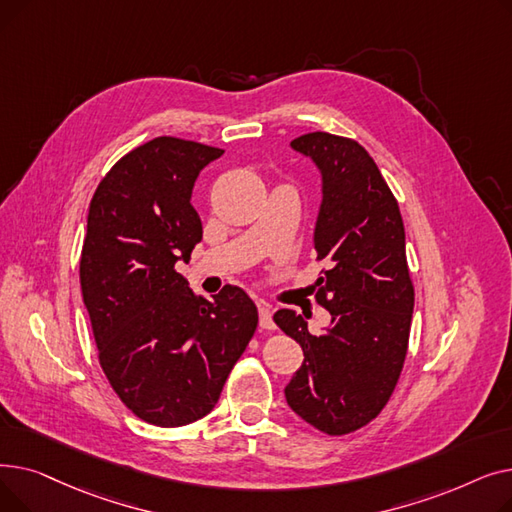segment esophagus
<instances>
[{
  "label": "esophagus",
  "mask_w": 512,
  "mask_h": 512,
  "mask_svg": "<svg viewBox=\"0 0 512 512\" xmlns=\"http://www.w3.org/2000/svg\"><path fill=\"white\" fill-rule=\"evenodd\" d=\"M259 326L261 330H274V319H272V311L265 303L259 305Z\"/></svg>",
  "instance_id": "34e87169"
}]
</instances>
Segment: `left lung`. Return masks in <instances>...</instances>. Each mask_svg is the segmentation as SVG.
<instances>
[{
    "label": "left lung",
    "instance_id": "1",
    "mask_svg": "<svg viewBox=\"0 0 512 512\" xmlns=\"http://www.w3.org/2000/svg\"><path fill=\"white\" fill-rule=\"evenodd\" d=\"M324 176L315 226V301L330 311L321 334L294 309L274 315L305 353L284 394L290 409L328 436L353 434L382 413L407 359L415 288L398 201L355 139L309 132L290 143Z\"/></svg>",
    "mask_w": 512,
    "mask_h": 512
}]
</instances>
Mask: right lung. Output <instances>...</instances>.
Segmentation results:
<instances>
[{
  "label": "right lung",
  "instance_id": "1",
  "mask_svg": "<svg viewBox=\"0 0 512 512\" xmlns=\"http://www.w3.org/2000/svg\"><path fill=\"white\" fill-rule=\"evenodd\" d=\"M222 153L157 137L116 161L89 207L80 288L99 365L124 405L157 427L205 417L257 330L245 290L226 284L207 301L176 272L203 238L195 180Z\"/></svg>",
  "mask_w": 512,
  "mask_h": 512
}]
</instances>
